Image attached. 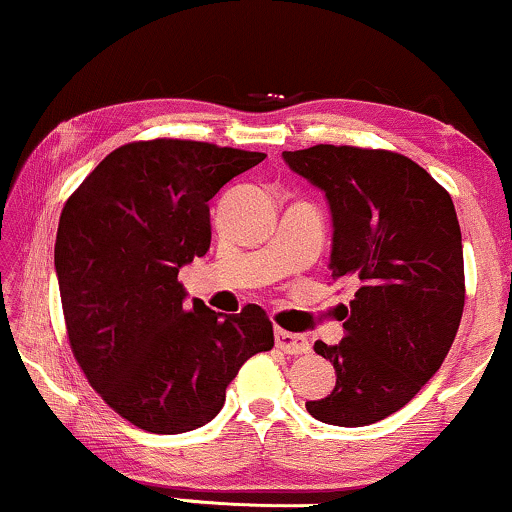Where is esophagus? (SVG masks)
I'll return each instance as SVG.
<instances>
[{
  "label": "esophagus",
  "mask_w": 512,
  "mask_h": 512,
  "mask_svg": "<svg viewBox=\"0 0 512 512\" xmlns=\"http://www.w3.org/2000/svg\"><path fill=\"white\" fill-rule=\"evenodd\" d=\"M275 342H277V347L286 354H307V352H310V342H307L305 335H300V333L275 331Z\"/></svg>",
  "instance_id": "1"
}]
</instances>
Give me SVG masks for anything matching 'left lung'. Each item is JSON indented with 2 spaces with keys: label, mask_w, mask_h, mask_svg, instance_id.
Here are the masks:
<instances>
[{
  "label": "left lung",
  "mask_w": 512,
  "mask_h": 512,
  "mask_svg": "<svg viewBox=\"0 0 512 512\" xmlns=\"http://www.w3.org/2000/svg\"><path fill=\"white\" fill-rule=\"evenodd\" d=\"M284 163L326 195L333 279H352L345 338L314 342L335 368L314 419L368 426L394 415L436 375L464 312V249L450 193L391 151L317 144Z\"/></svg>",
  "instance_id": "1"
}]
</instances>
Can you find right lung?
Wrapping results in <instances>:
<instances>
[{
  "label": "right lung",
  "mask_w": 512,
  "mask_h": 512,
  "mask_svg": "<svg viewBox=\"0 0 512 512\" xmlns=\"http://www.w3.org/2000/svg\"><path fill=\"white\" fill-rule=\"evenodd\" d=\"M265 158L153 139L111 151L76 188L55 240L62 312L90 387L139 429L186 433L219 415L242 363L275 345L258 305L221 317L179 270L212 242L209 200Z\"/></svg>",
  "instance_id": "1"
}]
</instances>
